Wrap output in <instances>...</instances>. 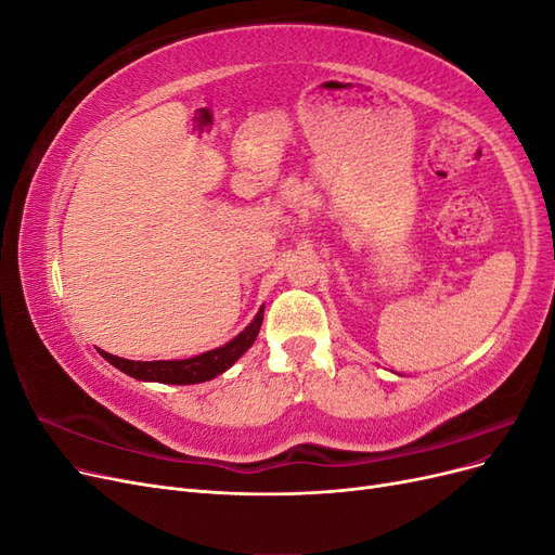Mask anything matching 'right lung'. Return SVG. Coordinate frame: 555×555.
<instances>
[{
  "label": "right lung",
  "instance_id": "add662e5",
  "mask_svg": "<svg viewBox=\"0 0 555 555\" xmlns=\"http://www.w3.org/2000/svg\"><path fill=\"white\" fill-rule=\"evenodd\" d=\"M263 322V308L257 312L255 322H251L243 333H238L236 338L227 343L224 347H217L206 351V354H198L192 359H182V361H129L113 357L108 351L99 349L108 363H113L117 371L127 373L129 377L145 379V382H162V384H198V382H208L224 373L227 367L236 363L245 351L251 347V343L257 340V333Z\"/></svg>",
  "mask_w": 555,
  "mask_h": 555
}]
</instances>
